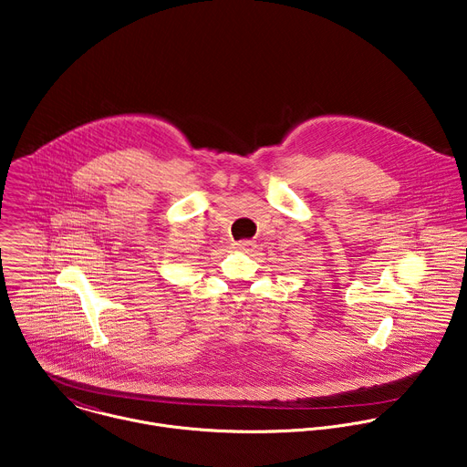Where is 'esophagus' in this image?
I'll list each match as a JSON object with an SVG mask.
<instances>
[{
  "mask_svg": "<svg viewBox=\"0 0 467 467\" xmlns=\"http://www.w3.org/2000/svg\"><path fill=\"white\" fill-rule=\"evenodd\" d=\"M251 245H253V242H249V240H242V242H236V244H234V247H236L238 251H247Z\"/></svg>",
  "mask_w": 467,
  "mask_h": 467,
  "instance_id": "esophagus-1",
  "label": "esophagus"
}]
</instances>
